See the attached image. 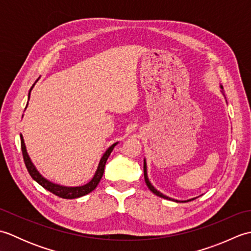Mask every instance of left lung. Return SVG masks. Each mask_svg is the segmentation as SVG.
Here are the masks:
<instances>
[{"label": "left lung", "instance_id": "1", "mask_svg": "<svg viewBox=\"0 0 251 251\" xmlns=\"http://www.w3.org/2000/svg\"><path fill=\"white\" fill-rule=\"evenodd\" d=\"M220 88L222 89L221 90V93H222V95L225 96V93H223V87H222V85H220ZM143 174H145V180H146V183H147V185H148V188L150 189V191L152 192V193H154L155 195H157V196H159V197H162V199H165V200H169V201H177V202H186V201H193V200H195L196 197H194V199H191V200H186V201H178V200H174V199H172V197H168V196H166V195H164L163 193H161V192H159L158 190H156L155 188H154V186L152 185V183L150 182V180H149V178H148V170H147V161H146V158L143 159Z\"/></svg>", "mask_w": 251, "mask_h": 251}]
</instances>
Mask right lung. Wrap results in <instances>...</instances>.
Wrapping results in <instances>:
<instances>
[{"instance_id": "add662e5", "label": "right lung", "mask_w": 251, "mask_h": 251, "mask_svg": "<svg viewBox=\"0 0 251 251\" xmlns=\"http://www.w3.org/2000/svg\"><path fill=\"white\" fill-rule=\"evenodd\" d=\"M37 81H39V78L36 79V82ZM35 83L32 85V87L29 90L28 101L30 99L31 90H32V88L34 87ZM26 106H28V103H26V105H25V109H26ZM20 141H21V151H23V155H24V161H25V167H26V169H28V172H29L31 177H32V179H33L34 181H36L37 183L43 186V188L46 189L47 191L51 192L52 194H55L57 196L61 197V199H66V200L77 199V197H81V196H84V195L90 193V192L94 191L96 189V186L98 185L101 178H102L106 159L109 158L110 154H111L112 151H113L114 147L117 145V143H119V142H115L112 146H110L108 149H106V151L103 153V155L101 156V158H100L97 170H96L94 177L92 178V180L89 181V182H87L86 184H84V185H79V186H66V185H60V184H57V183L51 182V181L47 180L44 177V176H42L41 173L34 166V164L32 163L31 158L29 156V154H28V152H26V148H25V145L24 137H23V135H21V134H20Z\"/></svg>"}]
</instances>
